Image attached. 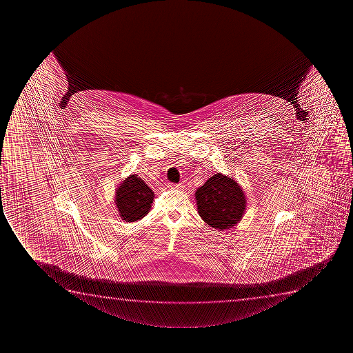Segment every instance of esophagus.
I'll list each match as a JSON object with an SVG mask.
<instances>
[{
	"label": "esophagus",
	"instance_id": "34e87169",
	"mask_svg": "<svg viewBox=\"0 0 353 353\" xmlns=\"http://www.w3.org/2000/svg\"><path fill=\"white\" fill-rule=\"evenodd\" d=\"M168 188H170V189H181V184H172V183H169L168 184Z\"/></svg>",
	"mask_w": 353,
	"mask_h": 353
}]
</instances>
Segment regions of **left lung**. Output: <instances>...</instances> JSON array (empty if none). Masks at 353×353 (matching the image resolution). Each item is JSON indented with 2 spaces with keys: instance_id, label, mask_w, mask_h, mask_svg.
Here are the masks:
<instances>
[{
  "instance_id": "left-lung-1",
  "label": "left lung",
  "mask_w": 353,
  "mask_h": 353,
  "mask_svg": "<svg viewBox=\"0 0 353 353\" xmlns=\"http://www.w3.org/2000/svg\"><path fill=\"white\" fill-rule=\"evenodd\" d=\"M195 199L201 219L219 232L240 223L247 208V197L240 183L221 172L212 174L196 190Z\"/></svg>"
}]
</instances>
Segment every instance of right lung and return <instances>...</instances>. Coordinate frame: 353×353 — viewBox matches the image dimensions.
I'll use <instances>...</instances> for the list:
<instances>
[{"instance_id": "obj_1", "label": "right lung", "mask_w": 353, "mask_h": 353, "mask_svg": "<svg viewBox=\"0 0 353 353\" xmlns=\"http://www.w3.org/2000/svg\"><path fill=\"white\" fill-rule=\"evenodd\" d=\"M154 191L150 189L143 179L132 174L123 179L114 192L118 216L128 223L145 217L154 202Z\"/></svg>"}]
</instances>
